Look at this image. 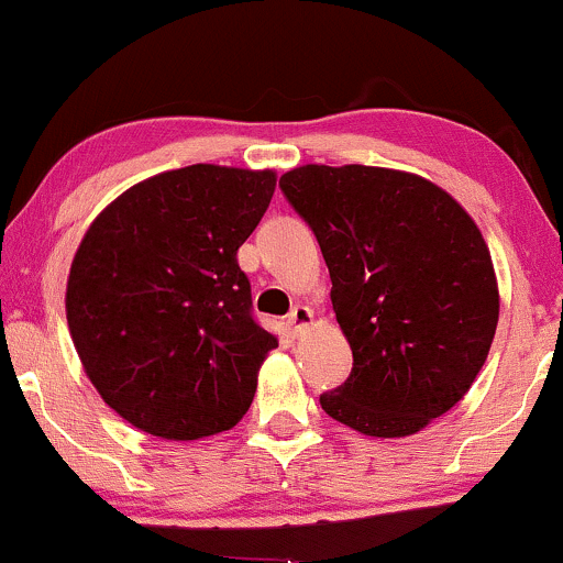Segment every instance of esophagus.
<instances>
[{"label":"esophagus","instance_id":"obj_1","mask_svg":"<svg viewBox=\"0 0 563 563\" xmlns=\"http://www.w3.org/2000/svg\"><path fill=\"white\" fill-rule=\"evenodd\" d=\"M312 322H314V314H312V309L309 307H294V312L288 314V328H290V335H296V339H299V335H303L309 331V328H312Z\"/></svg>","mask_w":563,"mask_h":563}]
</instances>
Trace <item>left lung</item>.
<instances>
[{
  "label": "left lung",
  "mask_w": 563,
  "mask_h": 563,
  "mask_svg": "<svg viewBox=\"0 0 563 563\" xmlns=\"http://www.w3.org/2000/svg\"><path fill=\"white\" fill-rule=\"evenodd\" d=\"M280 187L318 238L352 373L320 397L365 437H410L466 397L500 294L479 228L448 190L384 166H296Z\"/></svg>",
  "instance_id": "obj_1"
}]
</instances>
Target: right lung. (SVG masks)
<instances>
[{
	"label": "right lung",
	"instance_id": "obj_1",
	"mask_svg": "<svg viewBox=\"0 0 563 563\" xmlns=\"http://www.w3.org/2000/svg\"><path fill=\"white\" fill-rule=\"evenodd\" d=\"M273 169L192 164L111 200L84 232L68 331L102 402L145 434L230 431L277 335L251 318L238 249L273 200Z\"/></svg>",
	"mask_w": 563,
	"mask_h": 563
}]
</instances>
